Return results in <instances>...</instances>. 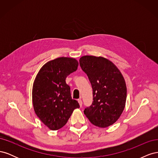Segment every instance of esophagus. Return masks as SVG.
I'll return each mask as SVG.
<instances>
[{
  "instance_id": "1",
  "label": "esophagus",
  "mask_w": 158,
  "mask_h": 158,
  "mask_svg": "<svg viewBox=\"0 0 158 158\" xmlns=\"http://www.w3.org/2000/svg\"><path fill=\"white\" fill-rule=\"evenodd\" d=\"M78 102L79 105H80V107H82V100H81V99H78Z\"/></svg>"
}]
</instances>
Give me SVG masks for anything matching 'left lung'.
<instances>
[{
	"instance_id": "1",
	"label": "left lung",
	"mask_w": 158,
	"mask_h": 158,
	"mask_svg": "<svg viewBox=\"0 0 158 158\" xmlns=\"http://www.w3.org/2000/svg\"><path fill=\"white\" fill-rule=\"evenodd\" d=\"M79 62L93 89L94 101L84 109V114L96 127L113 125L126 104L127 85L123 74L114 63L103 56L85 55L80 57Z\"/></svg>"
}]
</instances>
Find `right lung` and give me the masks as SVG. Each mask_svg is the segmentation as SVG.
I'll return each instance as SVG.
<instances>
[{
  "mask_svg": "<svg viewBox=\"0 0 158 158\" xmlns=\"http://www.w3.org/2000/svg\"><path fill=\"white\" fill-rule=\"evenodd\" d=\"M78 66L76 59L59 57L46 63L36 75L32 88L33 109L50 130L64 127L74 110L80 107L78 102L72 99L65 81Z\"/></svg>",
  "mask_w": 158,
  "mask_h": 158,
  "instance_id": "add662e5",
  "label": "right lung"
}]
</instances>
